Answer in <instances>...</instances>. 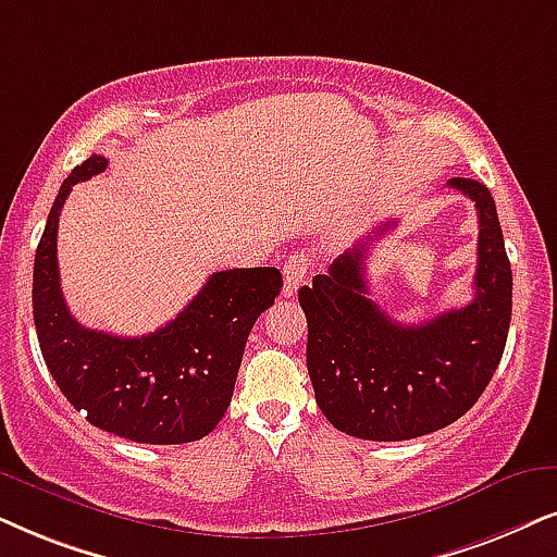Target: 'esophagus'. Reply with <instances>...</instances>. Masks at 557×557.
<instances>
[{"instance_id": "esophagus-1", "label": "esophagus", "mask_w": 557, "mask_h": 557, "mask_svg": "<svg viewBox=\"0 0 557 557\" xmlns=\"http://www.w3.org/2000/svg\"><path fill=\"white\" fill-rule=\"evenodd\" d=\"M308 264H311V259L302 255V251H300V255L287 257V262L283 264V280H285L283 293L285 295H295V290H298V287L306 283Z\"/></svg>"}]
</instances>
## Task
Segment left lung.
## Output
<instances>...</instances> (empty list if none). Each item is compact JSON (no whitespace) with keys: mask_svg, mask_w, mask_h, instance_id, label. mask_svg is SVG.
I'll return each instance as SVG.
<instances>
[{"mask_svg":"<svg viewBox=\"0 0 557 557\" xmlns=\"http://www.w3.org/2000/svg\"><path fill=\"white\" fill-rule=\"evenodd\" d=\"M449 187L478 208L475 295L468 306L404 326L368 298V242L302 285L308 375L315 404L339 432L400 442L445 429L468 413L502 362L511 323V264L488 187L455 177ZM396 221L383 223L377 236Z\"/></svg>","mask_w":557,"mask_h":557,"instance_id":"left-lung-1","label":"left lung"}]
</instances>
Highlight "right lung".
I'll return each mask as SVG.
<instances>
[{
    "instance_id": "1",
    "label": "right lung",
    "mask_w": 557,
    "mask_h": 557,
    "mask_svg": "<svg viewBox=\"0 0 557 557\" xmlns=\"http://www.w3.org/2000/svg\"><path fill=\"white\" fill-rule=\"evenodd\" d=\"M108 169L91 153L63 180L33 264V319L40 351L63 396L91 426L140 442L185 445L223 419L249 331L283 287L274 267L215 272L189 306L146 336H115L82 326L59 283L55 236L76 182Z\"/></svg>"
}]
</instances>
